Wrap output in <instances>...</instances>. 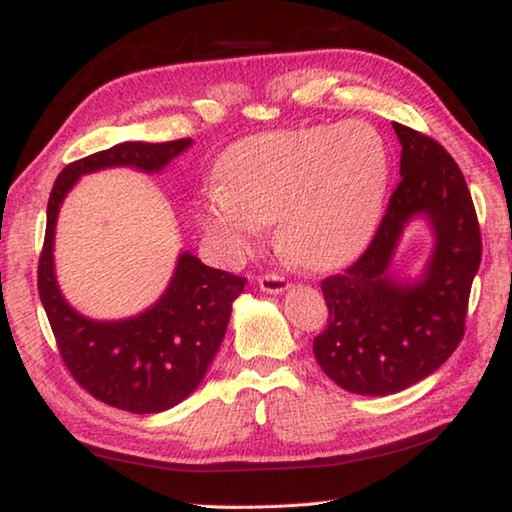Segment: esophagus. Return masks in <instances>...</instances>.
I'll list each match as a JSON object with an SVG mask.
<instances>
[{"label": "esophagus", "mask_w": 512, "mask_h": 512, "mask_svg": "<svg viewBox=\"0 0 512 512\" xmlns=\"http://www.w3.org/2000/svg\"><path fill=\"white\" fill-rule=\"evenodd\" d=\"M259 288H262L266 295H281V292L288 290V281L281 275L268 273L264 277H259Z\"/></svg>", "instance_id": "obj_1"}]
</instances>
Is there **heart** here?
I'll return each mask as SVG.
<instances>
[{
	"label": "heart",
	"instance_id": "1",
	"mask_svg": "<svg viewBox=\"0 0 512 512\" xmlns=\"http://www.w3.org/2000/svg\"><path fill=\"white\" fill-rule=\"evenodd\" d=\"M200 224L228 262L253 250L262 224L292 266L325 273L361 253L383 211L389 158L361 121L239 140L217 162Z\"/></svg>",
	"mask_w": 512,
	"mask_h": 512
}]
</instances>
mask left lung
Returning <instances> with one entry per match:
<instances>
[{
	"mask_svg": "<svg viewBox=\"0 0 512 512\" xmlns=\"http://www.w3.org/2000/svg\"><path fill=\"white\" fill-rule=\"evenodd\" d=\"M400 184L372 244L321 284L328 328L314 339L325 376L361 396H389L436 372L460 345L482 237L469 187L436 140L394 123ZM430 224L432 255L416 278L390 266L404 228Z\"/></svg>",
	"mask_w": 512,
	"mask_h": 512,
	"instance_id": "8db88e82",
	"label": "left lung"
}]
</instances>
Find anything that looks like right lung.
Masks as SVG:
<instances>
[{"mask_svg":"<svg viewBox=\"0 0 512 512\" xmlns=\"http://www.w3.org/2000/svg\"><path fill=\"white\" fill-rule=\"evenodd\" d=\"M193 145L121 143L65 167L48 200L46 242L39 257V297L63 363L83 389L116 409L160 413L189 398L224 341L233 301L246 279L202 264L189 250L178 255L169 286L136 317L90 319L63 297L54 270V233L61 204L81 176L132 167L160 173Z\"/></svg>","mask_w":512,"mask_h":512,"instance_id":"right-lung-1","label":"right lung"}]
</instances>
